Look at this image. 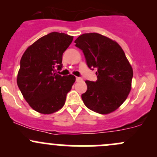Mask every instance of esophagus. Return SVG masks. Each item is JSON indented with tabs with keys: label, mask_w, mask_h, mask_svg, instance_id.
Returning a JSON list of instances; mask_svg holds the SVG:
<instances>
[{
	"label": "esophagus",
	"mask_w": 157,
	"mask_h": 157,
	"mask_svg": "<svg viewBox=\"0 0 157 157\" xmlns=\"http://www.w3.org/2000/svg\"><path fill=\"white\" fill-rule=\"evenodd\" d=\"M83 80V79H82L81 77H76V81H80V80Z\"/></svg>",
	"instance_id": "esophagus-1"
}]
</instances>
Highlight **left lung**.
Here are the masks:
<instances>
[{"mask_svg": "<svg viewBox=\"0 0 157 157\" xmlns=\"http://www.w3.org/2000/svg\"><path fill=\"white\" fill-rule=\"evenodd\" d=\"M74 42L81 49L89 68L96 69V81L86 80L81 96L84 105L99 114L116 110L131 89L133 70L124 51L115 41L96 33H84Z\"/></svg>", "mask_w": 157, "mask_h": 157, "instance_id": "8db88e82", "label": "left lung"}]
</instances>
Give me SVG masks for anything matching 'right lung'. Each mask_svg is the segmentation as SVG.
<instances>
[{
  "instance_id": "right-lung-1",
  "label": "right lung",
  "mask_w": 157,
  "mask_h": 157,
  "mask_svg": "<svg viewBox=\"0 0 157 157\" xmlns=\"http://www.w3.org/2000/svg\"><path fill=\"white\" fill-rule=\"evenodd\" d=\"M72 41L73 36L53 32L38 39L22 56L17 85L26 102L39 113L52 114L62 108L75 82L72 74L56 73L62 68L63 53Z\"/></svg>"
}]
</instances>
